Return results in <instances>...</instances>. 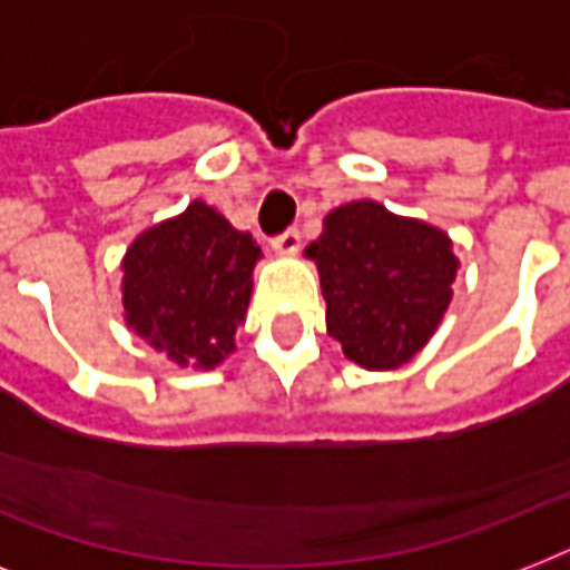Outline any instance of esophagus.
<instances>
[{"label":"esophagus","instance_id":"1","mask_svg":"<svg viewBox=\"0 0 570 570\" xmlns=\"http://www.w3.org/2000/svg\"><path fill=\"white\" fill-rule=\"evenodd\" d=\"M298 245H302V233H298V227H286L284 233H277L275 239H272V248L281 250V254H295Z\"/></svg>","mask_w":570,"mask_h":570}]
</instances>
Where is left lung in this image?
<instances>
[{"instance_id": "left-lung-1", "label": "left lung", "mask_w": 570, "mask_h": 570, "mask_svg": "<svg viewBox=\"0 0 570 570\" xmlns=\"http://www.w3.org/2000/svg\"><path fill=\"white\" fill-rule=\"evenodd\" d=\"M307 257L320 268L328 334L366 370L402 366L429 343L459 272L446 233L375 200L337 206Z\"/></svg>"}]
</instances>
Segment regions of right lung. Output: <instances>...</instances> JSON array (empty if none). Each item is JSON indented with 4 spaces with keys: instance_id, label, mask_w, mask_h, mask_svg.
Masks as SVG:
<instances>
[{
    "instance_id": "add662e5",
    "label": "right lung",
    "mask_w": 570,
    "mask_h": 570,
    "mask_svg": "<svg viewBox=\"0 0 570 570\" xmlns=\"http://www.w3.org/2000/svg\"><path fill=\"white\" fill-rule=\"evenodd\" d=\"M259 248L204 200L145 230L124 257L129 328L174 364H222L245 320Z\"/></svg>"
}]
</instances>
